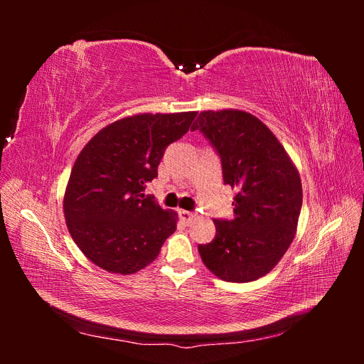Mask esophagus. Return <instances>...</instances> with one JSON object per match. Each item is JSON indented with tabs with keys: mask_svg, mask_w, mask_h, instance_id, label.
<instances>
[{
	"mask_svg": "<svg viewBox=\"0 0 364 364\" xmlns=\"http://www.w3.org/2000/svg\"><path fill=\"white\" fill-rule=\"evenodd\" d=\"M179 217H181V220L182 222H185V223H190L191 220L196 217L193 213H190V211H185V209H179Z\"/></svg>",
	"mask_w": 364,
	"mask_h": 364,
	"instance_id": "1",
	"label": "esophagus"
}]
</instances>
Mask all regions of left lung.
<instances>
[{
	"mask_svg": "<svg viewBox=\"0 0 364 364\" xmlns=\"http://www.w3.org/2000/svg\"><path fill=\"white\" fill-rule=\"evenodd\" d=\"M191 130L211 141L222 158L225 183L237 190L234 218L214 220L217 235L199 246L202 261L228 282L262 278L296 235L302 208L299 171L273 132L240 109L203 111Z\"/></svg>",
	"mask_w": 364,
	"mask_h": 364,
	"instance_id": "left-lung-1",
	"label": "left lung"
}]
</instances>
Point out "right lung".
<instances>
[{
  "label": "right lung",
  "instance_id": "add662e5",
  "mask_svg": "<svg viewBox=\"0 0 364 364\" xmlns=\"http://www.w3.org/2000/svg\"><path fill=\"white\" fill-rule=\"evenodd\" d=\"M197 112L135 114L95 134L77 156L63 196L70 234L95 266L132 274L156 259L178 213L146 196L165 147L188 132Z\"/></svg>",
  "mask_w": 364,
  "mask_h": 364
}]
</instances>
